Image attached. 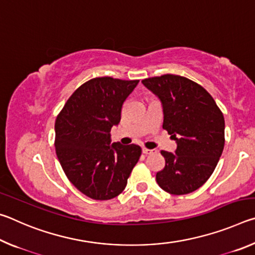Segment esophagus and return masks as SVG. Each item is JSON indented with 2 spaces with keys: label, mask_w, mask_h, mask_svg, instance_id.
<instances>
[{
  "label": "esophagus",
  "mask_w": 255,
  "mask_h": 255,
  "mask_svg": "<svg viewBox=\"0 0 255 255\" xmlns=\"http://www.w3.org/2000/svg\"><path fill=\"white\" fill-rule=\"evenodd\" d=\"M156 152H157L156 149H148V148H146V147H143V153H144L145 155L154 154V153H156Z\"/></svg>",
  "instance_id": "34e87169"
}]
</instances>
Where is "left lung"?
<instances>
[{"instance_id":"obj_1","label":"left lung","mask_w":255,"mask_h":255,"mask_svg":"<svg viewBox=\"0 0 255 255\" xmlns=\"http://www.w3.org/2000/svg\"><path fill=\"white\" fill-rule=\"evenodd\" d=\"M163 107V129L176 141L175 153L161 150L165 166L156 173L164 191H196L213 174L225 145V120L213 97L187 77L164 74L141 81Z\"/></svg>"}]
</instances>
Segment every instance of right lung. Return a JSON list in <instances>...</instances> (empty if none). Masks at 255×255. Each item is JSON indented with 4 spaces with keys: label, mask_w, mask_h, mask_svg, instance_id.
<instances>
[{
    "label": "right lung",
    "mask_w": 255,
    "mask_h": 255,
    "mask_svg": "<svg viewBox=\"0 0 255 255\" xmlns=\"http://www.w3.org/2000/svg\"><path fill=\"white\" fill-rule=\"evenodd\" d=\"M139 80L96 77L66 101L55 123V148L67 179L94 200L119 196L140 157L138 145H110L111 128Z\"/></svg>",
    "instance_id": "right-lung-1"
}]
</instances>
